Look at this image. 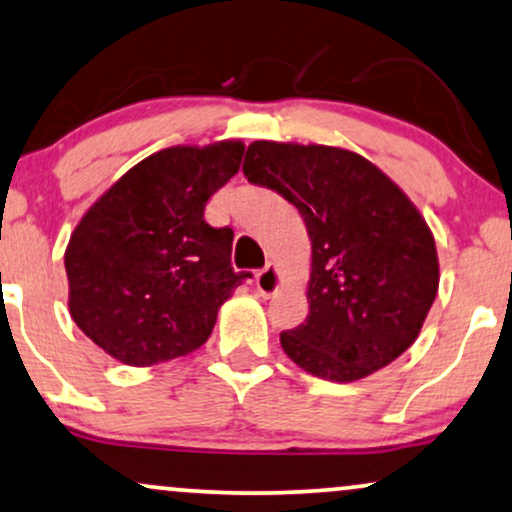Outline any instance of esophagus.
Instances as JSON below:
<instances>
[{
	"label": "esophagus",
	"instance_id": "obj_1",
	"mask_svg": "<svg viewBox=\"0 0 512 512\" xmlns=\"http://www.w3.org/2000/svg\"><path fill=\"white\" fill-rule=\"evenodd\" d=\"M281 288V276L279 269L274 264H267L260 274H257V291L260 295H274Z\"/></svg>",
	"mask_w": 512,
	"mask_h": 512
}]
</instances>
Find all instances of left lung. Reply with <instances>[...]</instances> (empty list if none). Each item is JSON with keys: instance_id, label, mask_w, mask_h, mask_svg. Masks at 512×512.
<instances>
[{"instance_id": "1", "label": "left lung", "mask_w": 512, "mask_h": 512, "mask_svg": "<svg viewBox=\"0 0 512 512\" xmlns=\"http://www.w3.org/2000/svg\"><path fill=\"white\" fill-rule=\"evenodd\" d=\"M243 174L298 207L312 240L310 315L281 334L298 367L357 381L403 355L420 336L439 257L410 197L357 152L255 140Z\"/></svg>"}]
</instances>
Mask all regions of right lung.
<instances>
[{
  "instance_id": "obj_1",
  "label": "right lung",
  "mask_w": 512,
  "mask_h": 512,
  "mask_svg": "<svg viewBox=\"0 0 512 512\" xmlns=\"http://www.w3.org/2000/svg\"><path fill=\"white\" fill-rule=\"evenodd\" d=\"M243 143L159 150L128 169L71 233L64 264L78 329L123 365L150 367L207 341L233 272L229 226L205 205L238 174Z\"/></svg>"
}]
</instances>
